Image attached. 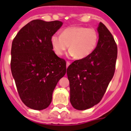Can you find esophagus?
I'll return each instance as SVG.
<instances>
[{
  "label": "esophagus",
  "instance_id": "1",
  "mask_svg": "<svg viewBox=\"0 0 131 131\" xmlns=\"http://www.w3.org/2000/svg\"><path fill=\"white\" fill-rule=\"evenodd\" d=\"M69 65H70V62H69L67 61V68Z\"/></svg>",
  "mask_w": 131,
  "mask_h": 131
}]
</instances>
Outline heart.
<instances>
[{"label":"heart","instance_id":"1","mask_svg":"<svg viewBox=\"0 0 131 131\" xmlns=\"http://www.w3.org/2000/svg\"><path fill=\"white\" fill-rule=\"evenodd\" d=\"M99 35L92 28L73 26L67 28L61 35H53L51 43L53 51L62 56L69 45V54L77 59H84L91 54L97 46Z\"/></svg>","mask_w":131,"mask_h":131}]
</instances>
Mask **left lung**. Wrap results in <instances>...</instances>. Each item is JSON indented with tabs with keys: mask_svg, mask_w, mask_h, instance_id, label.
Segmentation results:
<instances>
[{
	"mask_svg": "<svg viewBox=\"0 0 131 131\" xmlns=\"http://www.w3.org/2000/svg\"><path fill=\"white\" fill-rule=\"evenodd\" d=\"M97 30L99 41L94 51L86 58L75 60L67 70L70 102L76 110H87L99 103L114 77L117 45L102 22Z\"/></svg>",
	"mask_w": 131,
	"mask_h": 131,
	"instance_id": "1",
	"label": "left lung"
}]
</instances>
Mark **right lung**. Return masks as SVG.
Listing matches in <instances>:
<instances>
[{"label":"right lung","instance_id":"right-lung-1","mask_svg":"<svg viewBox=\"0 0 131 131\" xmlns=\"http://www.w3.org/2000/svg\"><path fill=\"white\" fill-rule=\"evenodd\" d=\"M60 21L35 19L21 28L11 46V70L19 97L28 107L50 105L56 84L66 73V62L53 51L51 37Z\"/></svg>","mask_w":131,"mask_h":131}]
</instances>
